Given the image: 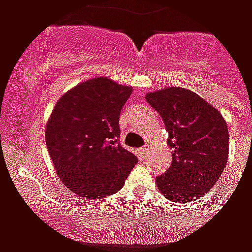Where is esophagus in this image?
<instances>
[{
	"label": "esophagus",
	"instance_id": "1",
	"mask_svg": "<svg viewBox=\"0 0 252 252\" xmlns=\"http://www.w3.org/2000/svg\"><path fill=\"white\" fill-rule=\"evenodd\" d=\"M148 149H149V148H148V145H144L142 148H140V154L145 156V154L148 153Z\"/></svg>",
	"mask_w": 252,
	"mask_h": 252
}]
</instances>
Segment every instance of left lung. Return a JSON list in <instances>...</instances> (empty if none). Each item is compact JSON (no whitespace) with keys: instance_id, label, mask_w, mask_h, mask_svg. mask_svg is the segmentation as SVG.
Masks as SVG:
<instances>
[{"instance_id":"obj_1","label":"left lung","mask_w":252,"mask_h":252,"mask_svg":"<svg viewBox=\"0 0 252 252\" xmlns=\"http://www.w3.org/2000/svg\"><path fill=\"white\" fill-rule=\"evenodd\" d=\"M168 132L172 162L156 178L158 189L175 203L193 201L217 183L229 156V130L215 107L193 91L168 87L146 94Z\"/></svg>"}]
</instances>
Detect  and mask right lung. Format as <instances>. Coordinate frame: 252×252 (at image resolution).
<instances>
[{
  "instance_id": "obj_1",
  "label": "right lung",
  "mask_w": 252,
  "mask_h": 252,
  "mask_svg": "<svg viewBox=\"0 0 252 252\" xmlns=\"http://www.w3.org/2000/svg\"><path fill=\"white\" fill-rule=\"evenodd\" d=\"M130 94V86L98 77L59 99L45 126V144L69 191L103 199L122 189L137 163V157L119 142V118Z\"/></svg>"
}]
</instances>
